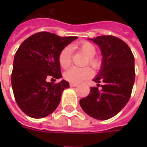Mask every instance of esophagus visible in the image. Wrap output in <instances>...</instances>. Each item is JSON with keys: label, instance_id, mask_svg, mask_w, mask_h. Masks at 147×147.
<instances>
[{"label": "esophagus", "instance_id": "34e87169", "mask_svg": "<svg viewBox=\"0 0 147 147\" xmlns=\"http://www.w3.org/2000/svg\"><path fill=\"white\" fill-rule=\"evenodd\" d=\"M78 86L77 83H70V86L71 87H75V86Z\"/></svg>", "mask_w": 147, "mask_h": 147}]
</instances>
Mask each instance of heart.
Segmentation results:
<instances>
[{"instance_id": "b5f03b06", "label": "heart", "mask_w": 147, "mask_h": 147, "mask_svg": "<svg viewBox=\"0 0 147 147\" xmlns=\"http://www.w3.org/2000/svg\"><path fill=\"white\" fill-rule=\"evenodd\" d=\"M78 49L82 51L87 57L86 64H89L93 68L98 69L101 67V62L98 59L94 57L96 54V47L89 42H81L78 44ZM58 62L61 67L64 69L69 67L71 63V54L70 46L64 47L59 53ZM93 76V71L90 67H71L64 74L65 80L73 83H78L87 80Z\"/></svg>"}]
</instances>
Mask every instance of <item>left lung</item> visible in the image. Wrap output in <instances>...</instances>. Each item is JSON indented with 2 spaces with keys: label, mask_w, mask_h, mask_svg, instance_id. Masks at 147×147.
Returning a JSON list of instances; mask_svg holds the SVG:
<instances>
[{
  "label": "left lung",
  "mask_w": 147,
  "mask_h": 147,
  "mask_svg": "<svg viewBox=\"0 0 147 147\" xmlns=\"http://www.w3.org/2000/svg\"><path fill=\"white\" fill-rule=\"evenodd\" d=\"M90 40L101 49L102 67L94 79L98 83V87H91L80 104L90 117L108 120L120 113L129 101L136 77L135 58L129 46L117 37L102 35ZM100 82L103 83L101 91Z\"/></svg>",
  "instance_id": "1"
}]
</instances>
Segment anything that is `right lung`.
I'll return each instance as SVG.
<instances>
[{"instance_id":"add662e5","label":"right lung","mask_w":147,"mask_h":147,"mask_svg":"<svg viewBox=\"0 0 147 147\" xmlns=\"http://www.w3.org/2000/svg\"><path fill=\"white\" fill-rule=\"evenodd\" d=\"M77 37H61L38 32L27 38L15 54L11 82L16 102L21 110L32 118L51 114L60 104L61 94L69 83H49L62 77L58 62L60 52Z\"/></svg>"}]
</instances>
